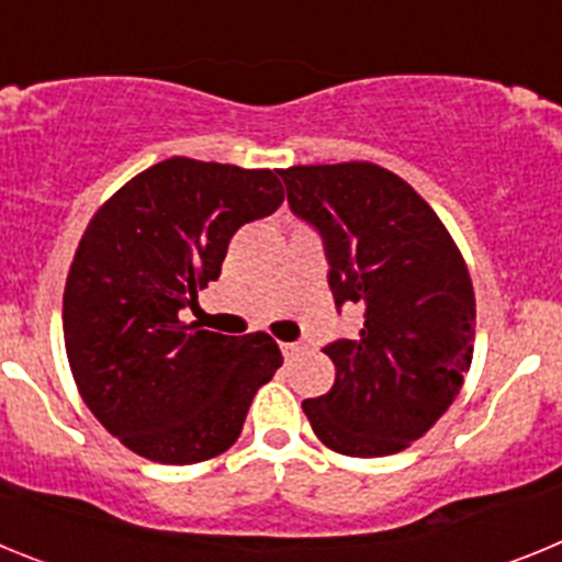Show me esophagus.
<instances>
[{
	"label": "esophagus",
	"instance_id": "1",
	"mask_svg": "<svg viewBox=\"0 0 562 562\" xmlns=\"http://www.w3.org/2000/svg\"><path fill=\"white\" fill-rule=\"evenodd\" d=\"M304 349V342H281V355H284V360H292V357H297Z\"/></svg>",
	"mask_w": 562,
	"mask_h": 562
}]
</instances>
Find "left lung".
Returning <instances> with one entry per match:
<instances>
[{
	"label": "left lung",
	"instance_id": "1",
	"mask_svg": "<svg viewBox=\"0 0 562 562\" xmlns=\"http://www.w3.org/2000/svg\"><path fill=\"white\" fill-rule=\"evenodd\" d=\"M281 180L290 211L324 238L337 310H362L351 340L324 346L335 385L304 400V414L335 453H400L453 405L473 362L464 258L434 207L389 168L292 166Z\"/></svg>",
	"mask_w": 562,
	"mask_h": 562
}]
</instances>
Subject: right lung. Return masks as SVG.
Returning a JSON list of instances; mask_svg holds the SVG:
<instances>
[{"mask_svg": "<svg viewBox=\"0 0 562 562\" xmlns=\"http://www.w3.org/2000/svg\"><path fill=\"white\" fill-rule=\"evenodd\" d=\"M281 202L270 168L171 157L83 231L64 286V346L87 408L132 453L160 464L225 453L284 362L265 331L227 337L180 321L220 278L233 233Z\"/></svg>", "mask_w": 562, "mask_h": 562, "instance_id": "obj_1", "label": "right lung"}]
</instances>
